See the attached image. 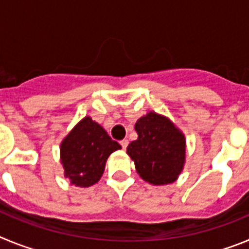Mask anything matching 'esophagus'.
I'll use <instances>...</instances> for the list:
<instances>
[{
    "mask_svg": "<svg viewBox=\"0 0 249 249\" xmlns=\"http://www.w3.org/2000/svg\"><path fill=\"white\" fill-rule=\"evenodd\" d=\"M120 143H121V146H122L123 149H126L127 146H128V140H126V138H124V140L121 141Z\"/></svg>",
    "mask_w": 249,
    "mask_h": 249,
    "instance_id": "34e87169",
    "label": "esophagus"
}]
</instances>
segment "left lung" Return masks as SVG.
<instances>
[{
    "label": "left lung",
    "mask_w": 249,
    "mask_h": 249,
    "mask_svg": "<svg viewBox=\"0 0 249 249\" xmlns=\"http://www.w3.org/2000/svg\"><path fill=\"white\" fill-rule=\"evenodd\" d=\"M138 138L127 147L137 172L156 186L172 183L182 172L186 140L168 118L149 112L136 122Z\"/></svg>",
    "instance_id": "obj_1"
}]
</instances>
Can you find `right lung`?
<instances>
[{"instance_id":"obj_1","label":"right lung","mask_w":249,"mask_h":249,"mask_svg":"<svg viewBox=\"0 0 249 249\" xmlns=\"http://www.w3.org/2000/svg\"><path fill=\"white\" fill-rule=\"evenodd\" d=\"M120 148L98 123L85 117L61 144L65 176L78 187L92 186L102 177L109 155Z\"/></svg>"}]
</instances>
